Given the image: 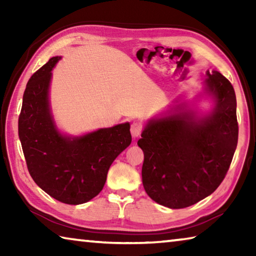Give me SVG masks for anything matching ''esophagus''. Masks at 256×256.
Here are the masks:
<instances>
[{"label": "esophagus", "instance_id": "esophagus-1", "mask_svg": "<svg viewBox=\"0 0 256 256\" xmlns=\"http://www.w3.org/2000/svg\"><path fill=\"white\" fill-rule=\"evenodd\" d=\"M142 128H142V125L140 123L134 122L131 125V134H132V136L133 138H138L141 134Z\"/></svg>", "mask_w": 256, "mask_h": 256}]
</instances>
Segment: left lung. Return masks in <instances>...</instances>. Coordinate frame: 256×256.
Instances as JSON below:
<instances>
[{"mask_svg": "<svg viewBox=\"0 0 256 256\" xmlns=\"http://www.w3.org/2000/svg\"><path fill=\"white\" fill-rule=\"evenodd\" d=\"M204 94L212 110L198 115L186 102L148 120L138 146L144 150L142 183L154 202L170 209L193 206L222 184L238 141L236 94L218 71H206Z\"/></svg>", "mask_w": 256, "mask_h": 256, "instance_id": "obj_1", "label": "left lung"}]
</instances>
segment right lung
<instances>
[{
  "instance_id": "1",
  "label": "right lung",
  "mask_w": 256,
  "mask_h": 256,
  "mask_svg": "<svg viewBox=\"0 0 256 256\" xmlns=\"http://www.w3.org/2000/svg\"><path fill=\"white\" fill-rule=\"evenodd\" d=\"M60 60L52 58L29 79L19 116V138L34 183L58 201L76 206L98 196L110 164L131 144L132 136L130 123L80 136L58 131L50 105V84Z\"/></svg>"
}]
</instances>
